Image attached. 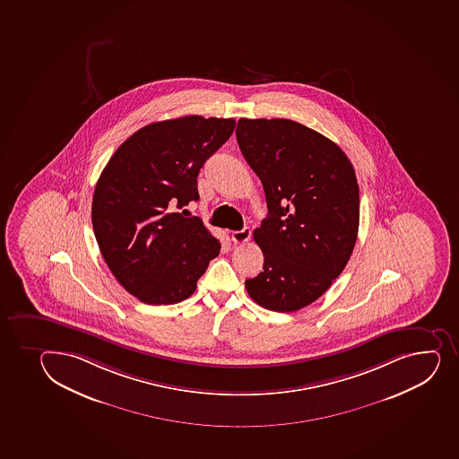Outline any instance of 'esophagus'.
Wrapping results in <instances>:
<instances>
[{
	"label": "esophagus",
	"instance_id": "34e87169",
	"mask_svg": "<svg viewBox=\"0 0 459 459\" xmlns=\"http://www.w3.org/2000/svg\"><path fill=\"white\" fill-rule=\"evenodd\" d=\"M251 237V230L248 227H244L242 230H237V232H232V241L235 244H244V242L248 241Z\"/></svg>",
	"mask_w": 459,
	"mask_h": 459
}]
</instances>
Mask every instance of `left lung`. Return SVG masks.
I'll return each mask as SVG.
<instances>
[{
    "label": "left lung",
    "instance_id": "obj_1",
    "mask_svg": "<svg viewBox=\"0 0 459 459\" xmlns=\"http://www.w3.org/2000/svg\"><path fill=\"white\" fill-rule=\"evenodd\" d=\"M237 140L268 204L253 233L264 271L246 280L247 292L273 312H297L324 295L354 250V167L336 143L288 118H239Z\"/></svg>",
    "mask_w": 459,
    "mask_h": 459
}]
</instances>
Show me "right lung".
<instances>
[{
  "label": "right lung",
  "instance_id": "right-lung-1",
  "mask_svg": "<svg viewBox=\"0 0 459 459\" xmlns=\"http://www.w3.org/2000/svg\"><path fill=\"white\" fill-rule=\"evenodd\" d=\"M233 118L202 116L138 129L100 173L91 204L96 241L118 283L140 301H184L221 244L199 217L176 212L199 200L197 175L232 135Z\"/></svg>",
  "mask_w": 459,
  "mask_h": 459
}]
</instances>
